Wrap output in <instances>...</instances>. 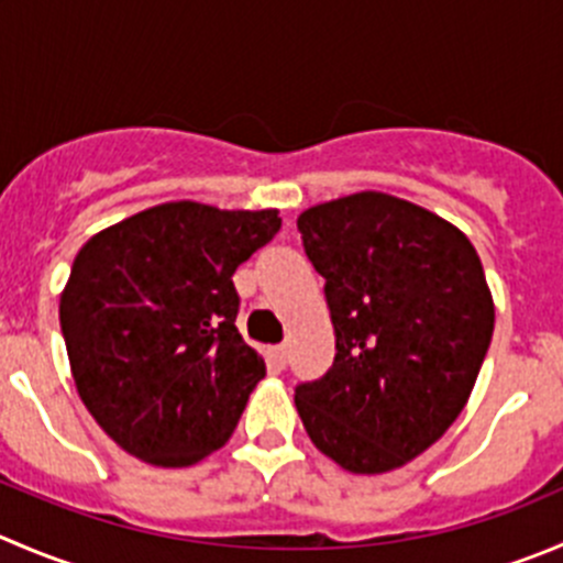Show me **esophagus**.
<instances>
[{
	"mask_svg": "<svg viewBox=\"0 0 563 563\" xmlns=\"http://www.w3.org/2000/svg\"><path fill=\"white\" fill-rule=\"evenodd\" d=\"M269 354H272V363H275L277 368H286V363H288V343H277V346L269 349Z\"/></svg>",
	"mask_w": 563,
	"mask_h": 563,
	"instance_id": "34e87169",
	"label": "esophagus"
}]
</instances>
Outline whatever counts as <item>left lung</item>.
<instances>
[{
    "instance_id": "8db88e82",
    "label": "left lung",
    "mask_w": 563,
    "mask_h": 563,
    "mask_svg": "<svg viewBox=\"0 0 563 563\" xmlns=\"http://www.w3.org/2000/svg\"><path fill=\"white\" fill-rule=\"evenodd\" d=\"M297 228L335 330L332 368L294 393L305 432L343 471H396L476 385L495 330L482 258L449 220L387 192L310 206Z\"/></svg>"
}]
</instances>
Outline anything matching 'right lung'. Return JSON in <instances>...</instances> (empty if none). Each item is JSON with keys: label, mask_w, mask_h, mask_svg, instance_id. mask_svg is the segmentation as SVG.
<instances>
[{"label": "right lung", "mask_w": 563, "mask_h": 563, "mask_svg": "<svg viewBox=\"0 0 563 563\" xmlns=\"http://www.w3.org/2000/svg\"><path fill=\"white\" fill-rule=\"evenodd\" d=\"M277 231V209L173 200L81 244L59 327L79 398L125 454L189 467L228 443L266 374L231 277Z\"/></svg>", "instance_id": "add662e5"}]
</instances>
